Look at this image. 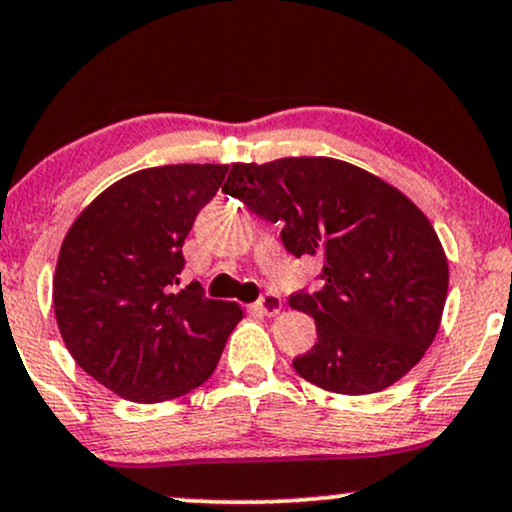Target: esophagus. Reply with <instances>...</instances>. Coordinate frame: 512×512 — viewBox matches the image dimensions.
Here are the masks:
<instances>
[{"label": "esophagus", "instance_id": "esophagus-1", "mask_svg": "<svg viewBox=\"0 0 512 512\" xmlns=\"http://www.w3.org/2000/svg\"><path fill=\"white\" fill-rule=\"evenodd\" d=\"M256 311L261 315H268V318H273V315H277L282 311V299L280 294L275 292H266L261 296V299L256 301Z\"/></svg>", "mask_w": 512, "mask_h": 512}]
</instances>
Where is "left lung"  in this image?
<instances>
[{"instance_id": "obj_1", "label": "left lung", "mask_w": 512, "mask_h": 512, "mask_svg": "<svg viewBox=\"0 0 512 512\" xmlns=\"http://www.w3.org/2000/svg\"><path fill=\"white\" fill-rule=\"evenodd\" d=\"M223 192L280 223L289 254L323 258V287L289 296L318 330L313 349L294 358L304 380L361 396L418 365L439 332L449 261L406 194L327 156L232 163Z\"/></svg>"}]
</instances>
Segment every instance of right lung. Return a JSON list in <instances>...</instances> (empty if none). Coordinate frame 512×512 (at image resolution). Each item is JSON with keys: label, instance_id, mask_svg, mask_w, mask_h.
<instances>
[{"label": "right lung", "instance_id": "1", "mask_svg": "<svg viewBox=\"0 0 512 512\" xmlns=\"http://www.w3.org/2000/svg\"><path fill=\"white\" fill-rule=\"evenodd\" d=\"M227 166L178 163L113 182L75 218L54 273V315L75 363L137 403L178 399L213 375L242 320L232 301L178 289L182 244Z\"/></svg>", "mask_w": 512, "mask_h": 512}]
</instances>
